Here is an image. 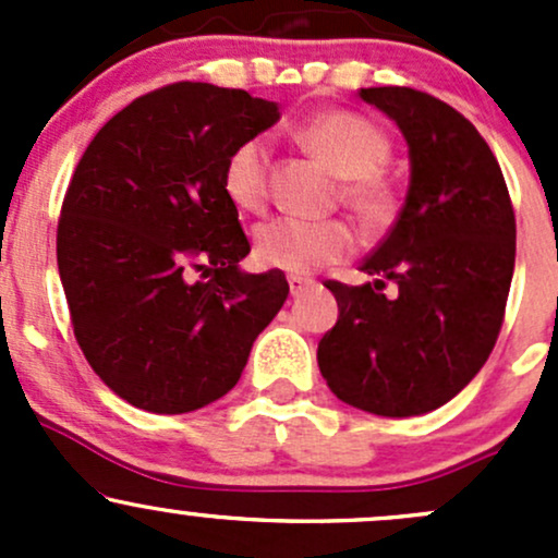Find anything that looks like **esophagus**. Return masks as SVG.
<instances>
[{"label":"esophagus","instance_id":"34e87169","mask_svg":"<svg viewBox=\"0 0 558 558\" xmlns=\"http://www.w3.org/2000/svg\"><path fill=\"white\" fill-rule=\"evenodd\" d=\"M311 286H313V280L300 278V275H291V278H289V291H291V296H302L307 289H311Z\"/></svg>","mask_w":558,"mask_h":558}]
</instances>
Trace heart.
I'll return each instance as SVG.
<instances>
[{"mask_svg":"<svg viewBox=\"0 0 558 558\" xmlns=\"http://www.w3.org/2000/svg\"><path fill=\"white\" fill-rule=\"evenodd\" d=\"M300 140L337 178L340 196L369 229L388 227L397 216V191L380 174L391 143L373 121L356 112H320L300 129ZM221 185L238 210L258 213L269 196L267 137H247L229 150ZM356 247L345 221H300L272 218L253 232V258L267 269L307 275L348 258Z\"/></svg>","mask_w":558,"mask_h":558,"instance_id":"obj_1","label":"heart"}]
</instances>
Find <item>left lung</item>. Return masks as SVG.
<instances>
[{"mask_svg":"<svg viewBox=\"0 0 558 558\" xmlns=\"http://www.w3.org/2000/svg\"><path fill=\"white\" fill-rule=\"evenodd\" d=\"M359 97L402 132L410 185L362 264L373 283H326L340 315L318 367L345 404L408 418L446 404L486 364L513 280L515 216L492 148L451 105L404 86Z\"/></svg>","mask_w":558,"mask_h":558,"instance_id":"left-lung-1","label":"left lung"}]
</instances>
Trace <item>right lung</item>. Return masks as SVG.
I'll return each instance as SVG.
<instances>
[{
  "instance_id": "1",
  "label": "right lung",
  "mask_w": 558,
  "mask_h": 558,
  "mask_svg": "<svg viewBox=\"0 0 558 558\" xmlns=\"http://www.w3.org/2000/svg\"><path fill=\"white\" fill-rule=\"evenodd\" d=\"M278 102L172 83L134 99L86 148L61 205L56 258L83 356L148 413H191L232 391L253 340L289 296L251 275L229 150L278 123Z\"/></svg>"
}]
</instances>
